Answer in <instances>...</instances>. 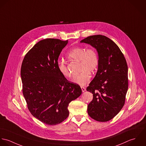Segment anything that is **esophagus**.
<instances>
[{"label": "esophagus", "instance_id": "obj_1", "mask_svg": "<svg viewBox=\"0 0 146 146\" xmlns=\"http://www.w3.org/2000/svg\"><path fill=\"white\" fill-rule=\"evenodd\" d=\"M81 90H82V92H85V91H86V88H85V87L81 86Z\"/></svg>", "mask_w": 146, "mask_h": 146}]
</instances>
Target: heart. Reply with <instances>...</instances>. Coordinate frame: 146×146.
<instances>
[{"instance_id": "b5f03b06", "label": "heart", "mask_w": 146, "mask_h": 146, "mask_svg": "<svg viewBox=\"0 0 146 146\" xmlns=\"http://www.w3.org/2000/svg\"><path fill=\"white\" fill-rule=\"evenodd\" d=\"M68 58L80 61V72H81L75 78L74 82L81 86L85 85L90 81V73H94L98 68L99 62L97 51L94 48L86 50L84 47H77L71 50L66 55ZM58 68L59 72L65 78H71L72 75L66 64L58 61Z\"/></svg>"}]
</instances>
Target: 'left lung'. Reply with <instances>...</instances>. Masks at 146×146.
Masks as SVG:
<instances>
[{"instance_id": "8db88e82", "label": "left lung", "mask_w": 146, "mask_h": 146, "mask_svg": "<svg viewBox=\"0 0 146 146\" xmlns=\"http://www.w3.org/2000/svg\"><path fill=\"white\" fill-rule=\"evenodd\" d=\"M81 42L95 48L99 60L96 76L86 88L93 94L88 114L99 122L110 121L125 104L128 89L126 59L116 44L104 35L89 36Z\"/></svg>"}]
</instances>
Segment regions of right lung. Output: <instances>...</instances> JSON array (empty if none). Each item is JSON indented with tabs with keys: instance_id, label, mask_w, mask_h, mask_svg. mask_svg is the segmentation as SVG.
Listing matches in <instances>:
<instances>
[{
	"instance_id": "add662e5",
	"label": "right lung",
	"mask_w": 146,
	"mask_h": 146,
	"mask_svg": "<svg viewBox=\"0 0 146 146\" xmlns=\"http://www.w3.org/2000/svg\"><path fill=\"white\" fill-rule=\"evenodd\" d=\"M68 41L48 38L35 44L21 68L23 93L31 114L42 122L55 125L69 116V104L82 94L80 86L58 71V56Z\"/></svg>"
}]
</instances>
